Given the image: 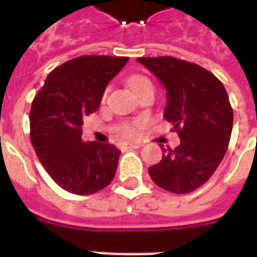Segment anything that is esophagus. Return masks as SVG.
Listing matches in <instances>:
<instances>
[{
  "mask_svg": "<svg viewBox=\"0 0 257 257\" xmlns=\"http://www.w3.org/2000/svg\"><path fill=\"white\" fill-rule=\"evenodd\" d=\"M140 143H128V145H123L125 149H139L140 147Z\"/></svg>",
  "mask_w": 257,
  "mask_h": 257,
  "instance_id": "34e87169",
  "label": "esophagus"
}]
</instances>
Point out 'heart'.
Instances as JSON below:
<instances>
[{
    "instance_id": "b5f03b06",
    "label": "heart",
    "mask_w": 257,
    "mask_h": 257,
    "mask_svg": "<svg viewBox=\"0 0 257 257\" xmlns=\"http://www.w3.org/2000/svg\"><path fill=\"white\" fill-rule=\"evenodd\" d=\"M129 86L132 88L135 93L136 92H139L140 89H143L146 86H153L151 84V81L147 77H143V75H134V77H131L129 78ZM107 95V89L104 90V93H103V97L106 99ZM145 126V121H136V122L132 123H125L121 126L119 129V135H121V138L122 139H132L135 138L136 135L139 134V131Z\"/></svg>"
}]
</instances>
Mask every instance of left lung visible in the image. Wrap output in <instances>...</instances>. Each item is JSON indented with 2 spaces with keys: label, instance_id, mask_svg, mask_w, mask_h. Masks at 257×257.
Masks as SVG:
<instances>
[{
  "label": "left lung",
  "instance_id": "left-lung-1",
  "mask_svg": "<svg viewBox=\"0 0 257 257\" xmlns=\"http://www.w3.org/2000/svg\"><path fill=\"white\" fill-rule=\"evenodd\" d=\"M138 62L165 86L164 117L180 138L175 150L161 146L162 160L149 168V175L167 191L191 193L209 180L226 154L232 129L228 95L220 81L198 64L172 56Z\"/></svg>",
  "mask_w": 257,
  "mask_h": 257
}]
</instances>
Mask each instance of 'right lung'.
I'll use <instances>...</instances> for the list:
<instances>
[{"label": "right lung", "mask_w": 257, "mask_h": 257, "mask_svg": "<svg viewBox=\"0 0 257 257\" xmlns=\"http://www.w3.org/2000/svg\"><path fill=\"white\" fill-rule=\"evenodd\" d=\"M125 56L86 55L56 67L30 108V139L47 172L68 193L88 195L111 183L119 150L110 143L81 140L84 118L97 110L108 81Z\"/></svg>", "instance_id": "right-lung-1"}]
</instances>
